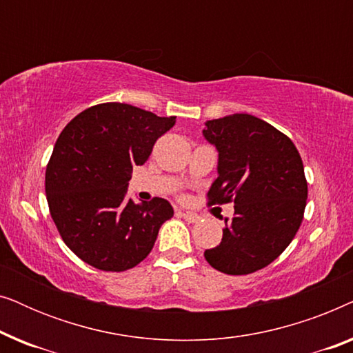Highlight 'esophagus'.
Returning <instances> with one entry per match:
<instances>
[{"label":"esophagus","mask_w":353,"mask_h":353,"mask_svg":"<svg viewBox=\"0 0 353 353\" xmlns=\"http://www.w3.org/2000/svg\"><path fill=\"white\" fill-rule=\"evenodd\" d=\"M176 215L181 216V219H185L188 223H196V221H199V216L196 214H191V212H181V210H176Z\"/></svg>","instance_id":"obj_1"}]
</instances>
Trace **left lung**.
<instances>
[{
  "label": "left lung",
  "mask_w": 353,
  "mask_h": 353,
  "mask_svg": "<svg viewBox=\"0 0 353 353\" xmlns=\"http://www.w3.org/2000/svg\"><path fill=\"white\" fill-rule=\"evenodd\" d=\"M204 137L219 151L209 205L234 202L223 238L204 257L226 274H249L278 259L303 220L307 180L297 148L262 119L233 114L209 120Z\"/></svg>",
  "instance_id": "obj_1"
}]
</instances>
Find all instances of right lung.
<instances>
[{
  "mask_svg": "<svg viewBox=\"0 0 353 353\" xmlns=\"http://www.w3.org/2000/svg\"><path fill=\"white\" fill-rule=\"evenodd\" d=\"M175 117L123 103L91 105L62 130L46 165L48 205L62 241L103 272H125L148 257L159 228L173 216L168 201L134 204L127 186Z\"/></svg>",
  "mask_w": 353,
  "mask_h": 353,
  "instance_id": "right-lung-1",
  "label": "right lung"
}]
</instances>
